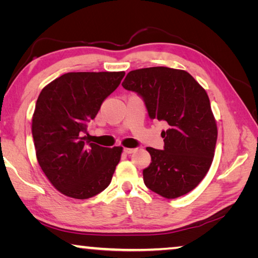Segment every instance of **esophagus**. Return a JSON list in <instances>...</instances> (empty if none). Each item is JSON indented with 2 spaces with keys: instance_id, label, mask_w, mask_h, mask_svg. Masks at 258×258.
Masks as SVG:
<instances>
[{
  "instance_id": "obj_1",
  "label": "esophagus",
  "mask_w": 258,
  "mask_h": 258,
  "mask_svg": "<svg viewBox=\"0 0 258 258\" xmlns=\"http://www.w3.org/2000/svg\"><path fill=\"white\" fill-rule=\"evenodd\" d=\"M134 151H135V149H132V148H125V149H124V152H125V154H127V155L133 154Z\"/></svg>"
}]
</instances>
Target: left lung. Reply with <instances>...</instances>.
I'll return each mask as SVG.
<instances>
[{
    "mask_svg": "<svg viewBox=\"0 0 258 258\" xmlns=\"http://www.w3.org/2000/svg\"><path fill=\"white\" fill-rule=\"evenodd\" d=\"M141 95L151 119L165 120L164 150L148 147L149 167L143 169L147 187L167 199L194 190L211 167L217 126L204 87L189 73L167 67L132 71L121 83Z\"/></svg>",
    "mask_w": 258,
    "mask_h": 258,
    "instance_id": "8db88e82",
    "label": "left lung"
}]
</instances>
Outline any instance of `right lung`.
Returning <instances> with one entry per match:
<instances>
[{
    "label": "right lung",
    "mask_w": 258,
    "mask_h": 258,
    "mask_svg": "<svg viewBox=\"0 0 258 258\" xmlns=\"http://www.w3.org/2000/svg\"><path fill=\"white\" fill-rule=\"evenodd\" d=\"M124 72L67 73L41 91L32 119L43 173L67 197L89 199L110 184L123 148L86 141L87 124L120 84Z\"/></svg>",
    "instance_id": "add662e5"
}]
</instances>
